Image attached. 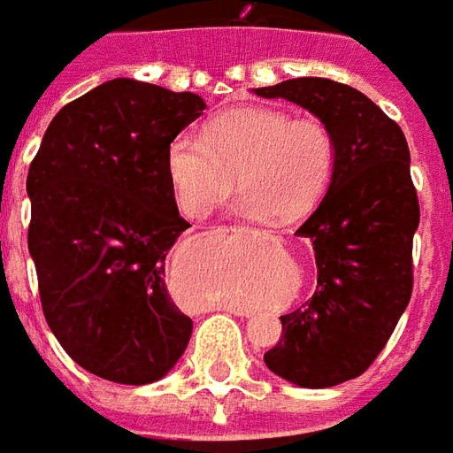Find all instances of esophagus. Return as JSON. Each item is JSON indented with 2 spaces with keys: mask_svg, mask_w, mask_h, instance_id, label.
I'll use <instances>...</instances> for the list:
<instances>
[{
  "mask_svg": "<svg viewBox=\"0 0 453 453\" xmlns=\"http://www.w3.org/2000/svg\"><path fill=\"white\" fill-rule=\"evenodd\" d=\"M223 233H233V235H240V233H247L244 227H237V226H223L220 227ZM252 233H261V230H252Z\"/></svg>",
  "mask_w": 453,
  "mask_h": 453,
  "instance_id": "34e87169",
  "label": "esophagus"
}]
</instances>
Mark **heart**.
Returning <instances> with one entry per match:
<instances>
[{"instance_id":"1","label":"heart","mask_w":453,"mask_h":453,"mask_svg":"<svg viewBox=\"0 0 453 453\" xmlns=\"http://www.w3.org/2000/svg\"><path fill=\"white\" fill-rule=\"evenodd\" d=\"M338 167L334 129L319 117L278 107H235L167 146V180L184 216L203 218L240 180L235 209L297 220L317 209Z\"/></svg>"}]
</instances>
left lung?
Masks as SVG:
<instances>
[{
	"instance_id": "1",
	"label": "left lung",
	"mask_w": 453,
	"mask_h": 453,
	"mask_svg": "<svg viewBox=\"0 0 453 453\" xmlns=\"http://www.w3.org/2000/svg\"><path fill=\"white\" fill-rule=\"evenodd\" d=\"M254 93L310 110L338 142L329 192L297 227L314 247L317 290L280 317L283 334L264 355L297 387H336L374 363L411 303L420 223L411 150L401 127L346 83L304 76Z\"/></svg>"
}]
</instances>
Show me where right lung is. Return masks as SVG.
Instances as JSON below:
<instances>
[{
	"mask_svg": "<svg viewBox=\"0 0 453 453\" xmlns=\"http://www.w3.org/2000/svg\"><path fill=\"white\" fill-rule=\"evenodd\" d=\"M194 93L112 79L50 122L28 170V252L42 314L73 363L142 387L165 377L192 319L165 286L189 223L167 180V146L203 112Z\"/></svg>",
	"mask_w": 453,
	"mask_h": 453,
	"instance_id": "add662e5",
	"label": "right lung"
}]
</instances>
